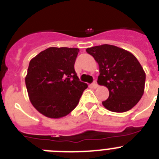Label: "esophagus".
Segmentation results:
<instances>
[{
	"label": "esophagus",
	"mask_w": 159,
	"mask_h": 159,
	"mask_svg": "<svg viewBox=\"0 0 159 159\" xmlns=\"http://www.w3.org/2000/svg\"><path fill=\"white\" fill-rule=\"evenodd\" d=\"M92 87L93 88H98V84H97L96 81L95 80L93 83H92Z\"/></svg>",
	"instance_id": "34e87169"
}]
</instances>
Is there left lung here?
Returning a JSON list of instances; mask_svg holds the SVG:
<instances>
[{
  "instance_id": "8db88e82",
  "label": "left lung",
  "mask_w": 159,
  "mask_h": 159,
  "mask_svg": "<svg viewBox=\"0 0 159 159\" xmlns=\"http://www.w3.org/2000/svg\"><path fill=\"white\" fill-rule=\"evenodd\" d=\"M99 64L98 84L107 88L109 97L102 102L113 112H125L134 107L144 92L146 74L143 67L130 52L110 44L88 48Z\"/></svg>"
}]
</instances>
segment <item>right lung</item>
I'll return each instance as SVG.
<instances>
[{
  "label": "right lung",
  "mask_w": 159,
  "mask_h": 159,
  "mask_svg": "<svg viewBox=\"0 0 159 159\" xmlns=\"http://www.w3.org/2000/svg\"><path fill=\"white\" fill-rule=\"evenodd\" d=\"M79 52L74 48L51 47L30 60L25 84L31 103L43 116L51 119L66 116L88 88L74 68Z\"/></svg>",
  "instance_id": "1"
}]
</instances>
